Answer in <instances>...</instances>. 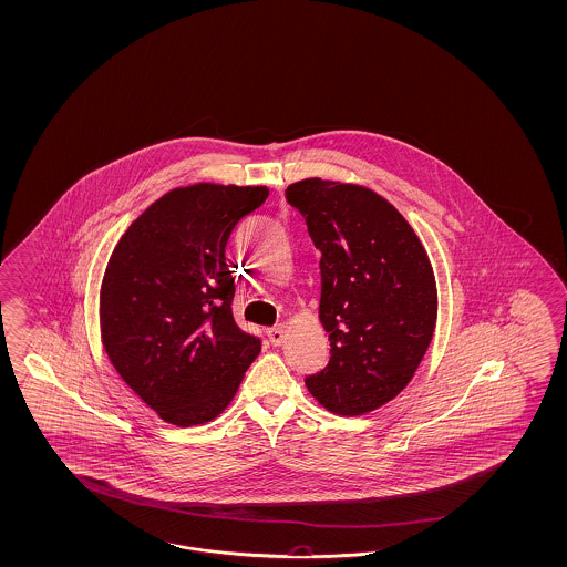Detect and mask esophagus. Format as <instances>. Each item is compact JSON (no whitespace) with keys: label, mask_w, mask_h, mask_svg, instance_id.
<instances>
[{"label":"esophagus","mask_w":567,"mask_h":567,"mask_svg":"<svg viewBox=\"0 0 567 567\" xmlns=\"http://www.w3.org/2000/svg\"><path fill=\"white\" fill-rule=\"evenodd\" d=\"M268 339H270V343L275 344V347H280V344L285 343V328H268Z\"/></svg>","instance_id":"obj_1"}]
</instances>
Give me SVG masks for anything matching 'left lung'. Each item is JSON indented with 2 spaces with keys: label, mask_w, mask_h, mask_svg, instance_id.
Listing matches in <instances>:
<instances>
[{
  "label": "left lung",
  "mask_w": 567,
  "mask_h": 567,
  "mask_svg": "<svg viewBox=\"0 0 567 567\" xmlns=\"http://www.w3.org/2000/svg\"><path fill=\"white\" fill-rule=\"evenodd\" d=\"M287 199L322 254L330 360L306 386L328 412H374L410 384L432 343L439 292L429 254L399 209L363 185L311 176L289 185Z\"/></svg>",
  "instance_id": "left-lung-1"
}]
</instances>
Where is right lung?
<instances>
[{
    "mask_svg": "<svg viewBox=\"0 0 567 567\" xmlns=\"http://www.w3.org/2000/svg\"><path fill=\"white\" fill-rule=\"evenodd\" d=\"M266 197L264 185L176 187L124 230L107 259L103 351L135 395L174 426L218 417L261 351L233 318L226 243Z\"/></svg>",
    "mask_w": 567,
    "mask_h": 567,
    "instance_id": "right-lung-1",
    "label": "right lung"
}]
</instances>
